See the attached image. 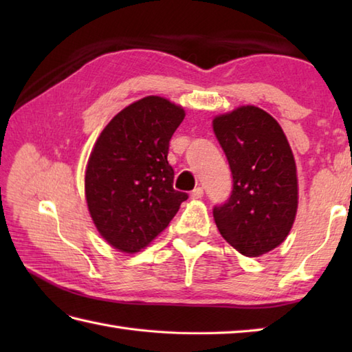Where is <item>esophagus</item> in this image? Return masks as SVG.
Instances as JSON below:
<instances>
[{
  "mask_svg": "<svg viewBox=\"0 0 352 352\" xmlns=\"http://www.w3.org/2000/svg\"><path fill=\"white\" fill-rule=\"evenodd\" d=\"M203 195H204V189L203 188H195L190 193V198L192 199H199V198H203Z\"/></svg>",
  "mask_w": 352,
  "mask_h": 352,
  "instance_id": "1",
  "label": "esophagus"
}]
</instances>
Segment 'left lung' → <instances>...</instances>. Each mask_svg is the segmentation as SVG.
<instances>
[{
	"label": "left lung",
	"instance_id": "8db88e82",
	"mask_svg": "<svg viewBox=\"0 0 352 352\" xmlns=\"http://www.w3.org/2000/svg\"><path fill=\"white\" fill-rule=\"evenodd\" d=\"M227 155L233 190L213 218L222 237L246 257H258L284 242L298 208L296 164L280 124L254 106L213 119Z\"/></svg>",
	"mask_w": 352,
	"mask_h": 352
}]
</instances>
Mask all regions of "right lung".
<instances>
[{
	"instance_id": "right-lung-1",
	"label": "right lung",
	"mask_w": 352,
	"mask_h": 352,
	"mask_svg": "<svg viewBox=\"0 0 352 352\" xmlns=\"http://www.w3.org/2000/svg\"><path fill=\"white\" fill-rule=\"evenodd\" d=\"M184 110L145 96L119 111L89 157L85 189L96 230L113 248L138 252L159 236L188 193L174 189L169 140Z\"/></svg>"
}]
</instances>
